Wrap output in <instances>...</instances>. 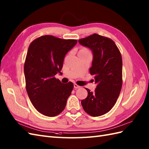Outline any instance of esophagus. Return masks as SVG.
Returning a JSON list of instances; mask_svg holds the SVG:
<instances>
[{"label": "esophagus", "instance_id": "34e87169", "mask_svg": "<svg viewBox=\"0 0 149 149\" xmlns=\"http://www.w3.org/2000/svg\"><path fill=\"white\" fill-rule=\"evenodd\" d=\"M74 88L75 89H78V88H81V86H78L77 84H74Z\"/></svg>", "mask_w": 149, "mask_h": 149}]
</instances>
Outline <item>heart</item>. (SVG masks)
<instances>
[{
	"mask_svg": "<svg viewBox=\"0 0 149 149\" xmlns=\"http://www.w3.org/2000/svg\"><path fill=\"white\" fill-rule=\"evenodd\" d=\"M82 51H86V50H84V49H82Z\"/></svg>",
	"mask_w": 149,
	"mask_h": 149,
	"instance_id": "obj_1",
	"label": "heart"
}]
</instances>
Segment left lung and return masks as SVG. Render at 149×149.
<instances>
[{"instance_id":"1","label":"left lung","mask_w":149,"mask_h":149,"mask_svg":"<svg viewBox=\"0 0 149 149\" xmlns=\"http://www.w3.org/2000/svg\"><path fill=\"white\" fill-rule=\"evenodd\" d=\"M79 42L92 51L89 72L95 76L96 84L93 93L86 89L88 96L82 100L81 104L89 115L98 117L112 109L121 90V54L112 39L96 33L79 39Z\"/></svg>"}]
</instances>
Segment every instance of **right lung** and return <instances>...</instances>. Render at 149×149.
<instances>
[{
  "label": "right lung",
  "mask_w": 149,
  "mask_h": 149,
  "mask_svg": "<svg viewBox=\"0 0 149 149\" xmlns=\"http://www.w3.org/2000/svg\"><path fill=\"white\" fill-rule=\"evenodd\" d=\"M77 42L44 36L30 44L24 65L26 89L34 107L44 116H56L65 108L74 84H63L54 75L61 73L65 55Z\"/></svg>",
  "instance_id": "1"
}]
</instances>
